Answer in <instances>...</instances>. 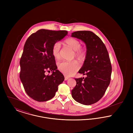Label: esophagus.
<instances>
[{"mask_svg": "<svg viewBox=\"0 0 133 133\" xmlns=\"http://www.w3.org/2000/svg\"><path fill=\"white\" fill-rule=\"evenodd\" d=\"M69 79V77H66V76H65V81H66V80H67L68 79Z\"/></svg>", "mask_w": 133, "mask_h": 133, "instance_id": "34e87169", "label": "esophagus"}]
</instances>
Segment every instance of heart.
<instances>
[{"mask_svg": "<svg viewBox=\"0 0 133 133\" xmlns=\"http://www.w3.org/2000/svg\"><path fill=\"white\" fill-rule=\"evenodd\" d=\"M64 44L74 50V56L80 62H83L87 56L86 48L81 45L80 41L76 38L70 37L65 39ZM61 44L59 42L54 44L52 48V54L55 59H59L60 56ZM58 69L67 76L74 74L79 69V65L76 61H62L58 64Z\"/></svg>", "mask_w": 133, "mask_h": 133, "instance_id": "obj_1", "label": "heart"}]
</instances>
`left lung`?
I'll return each instance as SVG.
<instances>
[{
  "label": "left lung",
  "mask_w": 133,
  "mask_h": 133,
  "mask_svg": "<svg viewBox=\"0 0 133 133\" xmlns=\"http://www.w3.org/2000/svg\"><path fill=\"white\" fill-rule=\"evenodd\" d=\"M71 36L82 40L87 48V56L78 72L86 77L75 79L72 96L80 104L92 105L101 99L110 83L112 65L108 52L101 39L92 32H74Z\"/></svg>",
  "instance_id": "8db88e82"
}]
</instances>
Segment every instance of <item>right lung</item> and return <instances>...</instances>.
Instances as JSON below:
<instances>
[{"instance_id":"add662e5","label":"right lung","mask_w":133,"mask_h":133,"mask_svg":"<svg viewBox=\"0 0 133 133\" xmlns=\"http://www.w3.org/2000/svg\"><path fill=\"white\" fill-rule=\"evenodd\" d=\"M68 34L66 30L40 29L27 38L20 60V79L26 93L33 100L45 102L55 95L63 75L57 70L52 54L54 44ZM52 71L46 76V71Z\"/></svg>"}]
</instances>
